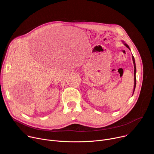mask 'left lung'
<instances>
[{
  "instance_id": "left-lung-1",
  "label": "left lung",
  "mask_w": 154,
  "mask_h": 154,
  "mask_svg": "<svg viewBox=\"0 0 154 154\" xmlns=\"http://www.w3.org/2000/svg\"><path fill=\"white\" fill-rule=\"evenodd\" d=\"M123 42L124 45L128 48L129 49V50H130L129 46L127 45L126 43H125L124 41H122ZM132 60H133V62H134V91H135V87H136V82H137V80H136V72H137V69H136V64H135V58H134V57L132 55Z\"/></svg>"
}]
</instances>
